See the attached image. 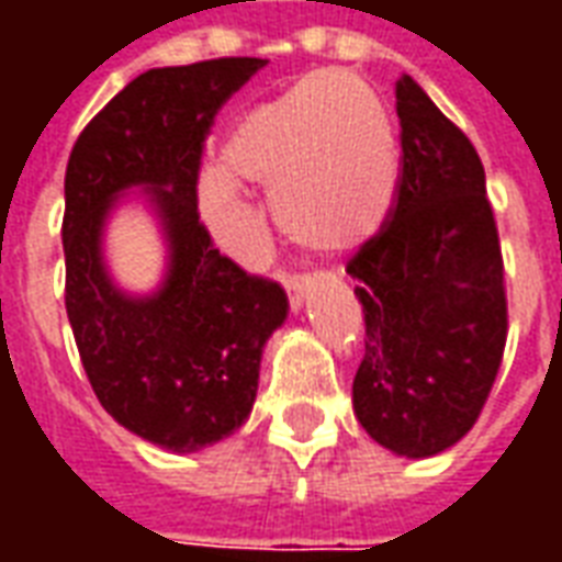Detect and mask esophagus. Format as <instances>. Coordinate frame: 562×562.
Wrapping results in <instances>:
<instances>
[{
	"mask_svg": "<svg viewBox=\"0 0 562 562\" xmlns=\"http://www.w3.org/2000/svg\"><path fill=\"white\" fill-rule=\"evenodd\" d=\"M310 289H313V280H310V277H289V280H285V292H289V301H292L294 310L304 306Z\"/></svg>",
	"mask_w": 562,
	"mask_h": 562,
	"instance_id": "obj_1",
	"label": "esophagus"
}]
</instances>
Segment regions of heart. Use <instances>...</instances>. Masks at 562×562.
Instances as JSON below:
<instances>
[{
	"label": "heart",
	"mask_w": 562,
	"mask_h": 562,
	"mask_svg": "<svg viewBox=\"0 0 562 562\" xmlns=\"http://www.w3.org/2000/svg\"><path fill=\"white\" fill-rule=\"evenodd\" d=\"M397 177V132L379 92L346 68H318L234 123L201 204L213 228L234 237L240 189L265 186L285 237L342 252L385 220Z\"/></svg>",
	"instance_id": "heart-1"
}]
</instances>
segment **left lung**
<instances>
[{
	"label": "left lung",
	"instance_id": "8db88e82",
	"mask_svg": "<svg viewBox=\"0 0 562 562\" xmlns=\"http://www.w3.org/2000/svg\"><path fill=\"white\" fill-rule=\"evenodd\" d=\"M401 177L352 261L364 306L355 415L379 446L430 458L467 436L503 364V252L470 138L409 75L397 80Z\"/></svg>",
	"mask_w": 562,
	"mask_h": 562
}]
</instances>
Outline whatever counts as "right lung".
Listing matches in <instances>:
<instances>
[{"label":"right lung","mask_w":562,"mask_h":562,"mask_svg":"<svg viewBox=\"0 0 562 562\" xmlns=\"http://www.w3.org/2000/svg\"><path fill=\"white\" fill-rule=\"evenodd\" d=\"M265 68L256 56L149 68L80 132L66 168V313L95 397L126 430L189 454L252 413L258 367L289 313L280 282L249 277L198 216V168L213 116ZM148 192L169 244L153 295L116 290L101 234L113 201Z\"/></svg>","instance_id":"obj_1"}]
</instances>
